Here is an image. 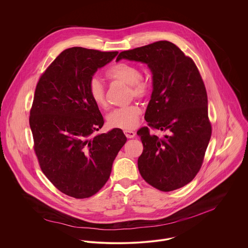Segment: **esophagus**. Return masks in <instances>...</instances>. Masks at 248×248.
<instances>
[{"label": "esophagus", "instance_id": "1", "mask_svg": "<svg viewBox=\"0 0 248 248\" xmlns=\"http://www.w3.org/2000/svg\"><path fill=\"white\" fill-rule=\"evenodd\" d=\"M124 134H125V136H126L128 139H134L135 136H136V133H135V132L129 131V130L124 131Z\"/></svg>", "mask_w": 248, "mask_h": 248}]
</instances>
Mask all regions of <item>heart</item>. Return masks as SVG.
<instances>
[{
    "label": "heart",
    "mask_w": 248,
    "mask_h": 248,
    "mask_svg": "<svg viewBox=\"0 0 248 248\" xmlns=\"http://www.w3.org/2000/svg\"><path fill=\"white\" fill-rule=\"evenodd\" d=\"M106 76L111 81L130 86L131 93L138 98L145 97L150 91L148 82L142 79L140 71L135 65L124 62L116 63L107 70ZM89 94L96 106L101 108H106L105 90L99 80L93 78L90 81ZM141 113L140 107L137 104L116 108L108 115V125L121 130H133L138 126Z\"/></svg>",
    "instance_id": "obj_1"
}]
</instances>
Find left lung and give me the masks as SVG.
<instances>
[{"label":"left lung","instance_id":"obj_1","mask_svg":"<svg viewBox=\"0 0 248 248\" xmlns=\"http://www.w3.org/2000/svg\"><path fill=\"white\" fill-rule=\"evenodd\" d=\"M146 64L153 75V92L145 120L166 132L163 139L148 127L138 131L143 152L139 170L153 187L170 192L193 180L200 171L211 138L204 83L194 61L177 46L158 41L122 51L116 61Z\"/></svg>","mask_w":248,"mask_h":248}]
</instances>
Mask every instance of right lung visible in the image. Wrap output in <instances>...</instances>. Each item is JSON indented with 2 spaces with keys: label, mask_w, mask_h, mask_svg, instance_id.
I'll use <instances>...</instances> for the list:
<instances>
[{
  "label": "right lung",
  "mask_w": 248,
  "mask_h": 248,
  "mask_svg": "<svg viewBox=\"0 0 248 248\" xmlns=\"http://www.w3.org/2000/svg\"><path fill=\"white\" fill-rule=\"evenodd\" d=\"M117 53L68 48L36 87L30 125L40 167L59 191L75 199L90 198L105 185L127 141L117 128L91 137L104 119L89 94V83Z\"/></svg>",
  "instance_id": "obj_1"
}]
</instances>
